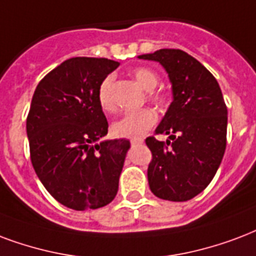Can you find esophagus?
I'll list each match as a JSON object with an SVG mask.
<instances>
[{"label": "esophagus", "instance_id": "34e87169", "mask_svg": "<svg viewBox=\"0 0 256 256\" xmlns=\"http://www.w3.org/2000/svg\"><path fill=\"white\" fill-rule=\"evenodd\" d=\"M130 144H132V145H141V144H144V140L136 138V140H132V141H130Z\"/></svg>", "mask_w": 256, "mask_h": 256}]
</instances>
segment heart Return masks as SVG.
<instances>
[{
  "mask_svg": "<svg viewBox=\"0 0 256 256\" xmlns=\"http://www.w3.org/2000/svg\"><path fill=\"white\" fill-rule=\"evenodd\" d=\"M132 76L136 83L142 88L146 90L148 102L154 104L156 107H164L168 103V95L161 88H156L160 83V76L152 68L138 67L132 70ZM112 84H114V76L107 75L100 84L98 87V103L103 111L112 112L115 110V102L112 98ZM157 122V115L150 108H142L140 111L128 112L122 118L112 124V134L122 138H141L145 136L146 132L153 128Z\"/></svg>",
  "mask_w": 256,
  "mask_h": 256,
  "instance_id": "1",
  "label": "heart"
}]
</instances>
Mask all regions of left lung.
Wrapping results in <instances>:
<instances>
[{"label":"left lung","mask_w":256,"mask_h":256,"mask_svg":"<svg viewBox=\"0 0 256 256\" xmlns=\"http://www.w3.org/2000/svg\"><path fill=\"white\" fill-rule=\"evenodd\" d=\"M166 70L173 102L156 128L166 142L148 136L150 190L162 200L186 202L208 186L227 145V106L214 76L181 50H160L138 56Z\"/></svg>","instance_id":"1"}]
</instances>
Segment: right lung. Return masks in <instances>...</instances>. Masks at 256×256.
<instances>
[{
    "label": "right lung",
    "mask_w": 256,
    "mask_h": 256,
    "mask_svg": "<svg viewBox=\"0 0 256 256\" xmlns=\"http://www.w3.org/2000/svg\"><path fill=\"white\" fill-rule=\"evenodd\" d=\"M118 62L72 58L42 78L26 118L30 161L37 177L60 204L96 210L114 200L128 140L102 141L108 122L98 87Z\"/></svg>",
    "instance_id": "1"
}]
</instances>
